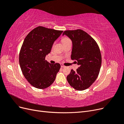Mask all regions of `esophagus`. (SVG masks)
Here are the masks:
<instances>
[{
	"mask_svg": "<svg viewBox=\"0 0 124 124\" xmlns=\"http://www.w3.org/2000/svg\"><path fill=\"white\" fill-rule=\"evenodd\" d=\"M61 68H65V66L63 64H61Z\"/></svg>",
	"mask_w": 124,
	"mask_h": 124,
	"instance_id": "obj_1",
	"label": "esophagus"
}]
</instances>
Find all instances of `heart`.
<instances>
[{"label":"heart","instance_id":"b5f03b06","mask_svg":"<svg viewBox=\"0 0 124 124\" xmlns=\"http://www.w3.org/2000/svg\"><path fill=\"white\" fill-rule=\"evenodd\" d=\"M70 40L69 39L67 38H62V43H64V42H67V41H68V40Z\"/></svg>","mask_w":124,"mask_h":124}]
</instances>
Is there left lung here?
Here are the masks:
<instances>
[{
    "label": "left lung",
    "mask_w": 124,
    "mask_h": 124,
    "mask_svg": "<svg viewBox=\"0 0 124 124\" xmlns=\"http://www.w3.org/2000/svg\"><path fill=\"white\" fill-rule=\"evenodd\" d=\"M72 42L71 58L77 61L79 67L71 70L67 80L71 86L78 91L88 88L98 76L101 65V55L96 41L81 29L66 31L63 32Z\"/></svg>",
    "instance_id": "8db88e82"
}]
</instances>
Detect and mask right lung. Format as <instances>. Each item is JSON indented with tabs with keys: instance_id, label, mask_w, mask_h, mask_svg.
<instances>
[{
	"instance_id": "obj_1",
	"label": "right lung",
	"mask_w": 124,
	"mask_h": 124,
	"mask_svg": "<svg viewBox=\"0 0 124 124\" xmlns=\"http://www.w3.org/2000/svg\"><path fill=\"white\" fill-rule=\"evenodd\" d=\"M62 32L39 26L25 38L20 52L19 62L24 77L33 87L44 89L54 82L61 65L48 63L45 58Z\"/></svg>"
}]
</instances>
